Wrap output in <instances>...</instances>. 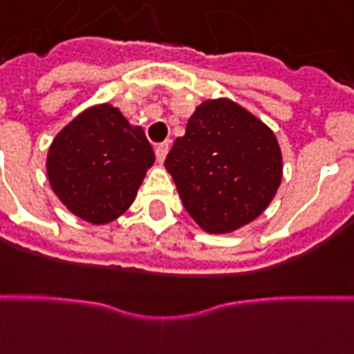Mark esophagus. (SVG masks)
<instances>
[{"label":"esophagus","instance_id":"esophagus-1","mask_svg":"<svg viewBox=\"0 0 354 354\" xmlns=\"http://www.w3.org/2000/svg\"><path fill=\"white\" fill-rule=\"evenodd\" d=\"M169 148H170V142H161L156 146V157L159 163H163L165 161V157H167V153H169Z\"/></svg>","mask_w":354,"mask_h":354}]
</instances>
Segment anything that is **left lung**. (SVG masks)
<instances>
[{
    "label": "left lung",
    "mask_w": 354,
    "mask_h": 354,
    "mask_svg": "<svg viewBox=\"0 0 354 354\" xmlns=\"http://www.w3.org/2000/svg\"><path fill=\"white\" fill-rule=\"evenodd\" d=\"M165 167L187 214L212 234L232 232L261 216L283 174L274 131L230 99L198 104Z\"/></svg>",
    "instance_id": "8db88e82"
}]
</instances>
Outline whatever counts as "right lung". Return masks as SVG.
<instances>
[{
    "mask_svg": "<svg viewBox=\"0 0 354 354\" xmlns=\"http://www.w3.org/2000/svg\"><path fill=\"white\" fill-rule=\"evenodd\" d=\"M153 161L142 127L104 103L80 112L57 133L46 174L52 191L75 216L103 225L129 208Z\"/></svg>",
    "mask_w": 354,
    "mask_h": 354,
    "instance_id": "1",
    "label": "right lung"
}]
</instances>
